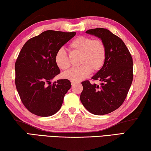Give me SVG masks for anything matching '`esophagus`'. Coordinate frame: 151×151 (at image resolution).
<instances>
[{"mask_svg":"<svg viewBox=\"0 0 151 151\" xmlns=\"http://www.w3.org/2000/svg\"><path fill=\"white\" fill-rule=\"evenodd\" d=\"M80 83V82H78V81H71V83L72 85L75 84V83Z\"/></svg>","mask_w":151,"mask_h":151,"instance_id":"34e87169","label":"esophagus"}]
</instances>
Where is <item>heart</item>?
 Listing matches in <instances>:
<instances>
[{
  "instance_id": "heart-1",
  "label": "heart",
  "mask_w": 151,
  "mask_h": 151,
  "mask_svg": "<svg viewBox=\"0 0 151 151\" xmlns=\"http://www.w3.org/2000/svg\"><path fill=\"white\" fill-rule=\"evenodd\" d=\"M69 48L71 51L80 53L79 63L81 65L65 71L62 76L71 81H80L90 73L100 71L104 66L106 58V49L100 39H92L86 36H80L71 42ZM54 60L60 70H66L70 66L68 55L63 49L57 51Z\"/></svg>"
}]
</instances>
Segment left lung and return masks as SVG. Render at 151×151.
Listing matches in <instances>:
<instances>
[{
  "instance_id": "8db88e82",
  "label": "left lung",
  "mask_w": 151,
  "mask_h": 151,
  "mask_svg": "<svg viewBox=\"0 0 151 151\" xmlns=\"http://www.w3.org/2000/svg\"><path fill=\"white\" fill-rule=\"evenodd\" d=\"M86 33L97 37L106 49L104 66L92 79L102 81L100 85L81 82L80 100L89 112L104 115L118 109L124 102L133 79L132 58L123 41L104 28L89 29Z\"/></svg>"
}]
</instances>
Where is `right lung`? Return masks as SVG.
I'll list each match as a JSON object with an SVG mask.
<instances>
[{"mask_svg":"<svg viewBox=\"0 0 151 151\" xmlns=\"http://www.w3.org/2000/svg\"><path fill=\"white\" fill-rule=\"evenodd\" d=\"M76 32L45 31L27 41L15 63V85L22 102L39 116L58 112L71 84L70 80H51L60 73L54 57L57 51L76 35Z\"/></svg>","mask_w":151,"mask_h":151,"instance_id":"add662e5","label":"right lung"}]
</instances>
